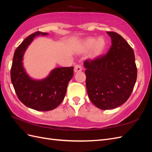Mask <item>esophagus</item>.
Segmentation results:
<instances>
[{"label":"esophagus","mask_w":152,"mask_h":152,"mask_svg":"<svg viewBox=\"0 0 152 152\" xmlns=\"http://www.w3.org/2000/svg\"><path fill=\"white\" fill-rule=\"evenodd\" d=\"M82 71V67L80 65H77L75 66L74 67V72L77 73V72H79Z\"/></svg>","instance_id":"obj_1"}]
</instances>
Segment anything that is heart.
<instances>
[{"instance_id":"heart-1","label":"heart","mask_w":152,"mask_h":152,"mask_svg":"<svg viewBox=\"0 0 152 152\" xmlns=\"http://www.w3.org/2000/svg\"><path fill=\"white\" fill-rule=\"evenodd\" d=\"M80 47L82 49L87 50L92 49L91 56L93 58H98L103 54L107 47V42L106 40L101 37L98 39L88 38L84 40L80 44Z\"/></svg>"}]
</instances>
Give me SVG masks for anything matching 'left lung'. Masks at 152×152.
<instances>
[{"instance_id": "1", "label": "left lung", "mask_w": 152, "mask_h": 152, "mask_svg": "<svg viewBox=\"0 0 152 152\" xmlns=\"http://www.w3.org/2000/svg\"><path fill=\"white\" fill-rule=\"evenodd\" d=\"M107 33L112 39L107 53L84 63L87 94L91 102L102 110L115 108L125 103L137 79L134 50L121 35Z\"/></svg>"}]
</instances>
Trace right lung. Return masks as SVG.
<instances>
[{"mask_svg":"<svg viewBox=\"0 0 152 152\" xmlns=\"http://www.w3.org/2000/svg\"><path fill=\"white\" fill-rule=\"evenodd\" d=\"M48 35L37 31L23 41L14 54L11 69L12 84L20 102L27 107L42 112L52 110L60 104L73 75V66L55 68L41 80L34 79L26 73L23 62L26 49L35 37Z\"/></svg>","mask_w":152,"mask_h":152,"instance_id":"1","label":"right lung"}]
</instances>
